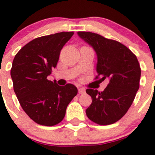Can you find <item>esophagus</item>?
Returning <instances> with one entry per match:
<instances>
[{
  "label": "esophagus",
  "instance_id": "obj_1",
  "mask_svg": "<svg viewBox=\"0 0 155 155\" xmlns=\"http://www.w3.org/2000/svg\"><path fill=\"white\" fill-rule=\"evenodd\" d=\"M86 93V90L83 89V88H79V93L80 94H84Z\"/></svg>",
  "mask_w": 155,
  "mask_h": 155
}]
</instances>
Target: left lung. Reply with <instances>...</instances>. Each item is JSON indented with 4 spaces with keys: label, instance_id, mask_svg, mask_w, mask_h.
Here are the masks:
<instances>
[{
    "label": "left lung",
    "instance_id": "8db88e82",
    "mask_svg": "<svg viewBox=\"0 0 155 155\" xmlns=\"http://www.w3.org/2000/svg\"><path fill=\"white\" fill-rule=\"evenodd\" d=\"M97 55L95 79L109 82L103 92L87 89L92 104L86 110L88 118L99 125H109L126 114L140 86V66L136 55L122 43L97 33L78 31Z\"/></svg>",
    "mask_w": 155,
    "mask_h": 155
}]
</instances>
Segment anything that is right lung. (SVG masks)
Here are the masks:
<instances>
[{"instance_id":"add662e5","label":"right lung","mask_w":155,"mask_h":155,"mask_svg":"<svg viewBox=\"0 0 155 155\" xmlns=\"http://www.w3.org/2000/svg\"><path fill=\"white\" fill-rule=\"evenodd\" d=\"M73 34L62 31L36 38L22 47L14 58L11 69L14 91L24 111L40 125L59 124L77 94L74 85L60 86L47 79L56 66L62 47Z\"/></svg>"}]
</instances>
